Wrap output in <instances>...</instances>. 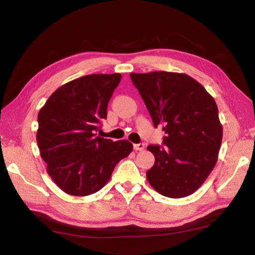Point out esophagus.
Masks as SVG:
<instances>
[{"mask_svg":"<svg viewBox=\"0 0 255 255\" xmlns=\"http://www.w3.org/2000/svg\"><path fill=\"white\" fill-rule=\"evenodd\" d=\"M133 148H134L135 150H136V151H137V150H139V151H140V150H143V149L145 148V145H144V144H142V143H139V144H134V145H133Z\"/></svg>","mask_w":255,"mask_h":255,"instance_id":"1","label":"esophagus"}]
</instances>
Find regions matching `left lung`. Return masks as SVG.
<instances>
[{"mask_svg":"<svg viewBox=\"0 0 255 255\" xmlns=\"http://www.w3.org/2000/svg\"><path fill=\"white\" fill-rule=\"evenodd\" d=\"M154 127H162V143L149 145L155 165L146 171L149 184L163 196L191 195L205 182L218 159L223 139L216 101L183 73H131Z\"/></svg>","mask_w":255,"mask_h":255,"instance_id":"obj_1","label":"left lung"}]
</instances>
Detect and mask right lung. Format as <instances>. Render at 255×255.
Masks as SVG:
<instances>
[{"mask_svg": "<svg viewBox=\"0 0 255 255\" xmlns=\"http://www.w3.org/2000/svg\"><path fill=\"white\" fill-rule=\"evenodd\" d=\"M121 74H90L62 85L38 113L37 143L47 172L65 193L86 196L101 190L117 163L129 155L127 139L96 136L107 118Z\"/></svg>", "mask_w": 255, "mask_h": 255, "instance_id": "1", "label": "right lung"}]
</instances>
